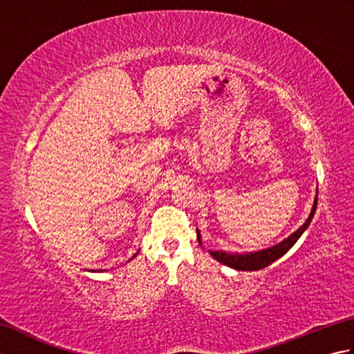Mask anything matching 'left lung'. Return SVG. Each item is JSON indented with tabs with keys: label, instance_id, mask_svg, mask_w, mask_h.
Listing matches in <instances>:
<instances>
[{
	"label": "left lung",
	"instance_id": "obj_1",
	"mask_svg": "<svg viewBox=\"0 0 354 354\" xmlns=\"http://www.w3.org/2000/svg\"><path fill=\"white\" fill-rule=\"evenodd\" d=\"M317 204H318V196H315L312 212H310L309 217H307V221L297 231H293L288 239L281 240L280 243L265 248V250L251 251V252H231V251H222V250L221 251H208V252L213 259L222 263V265L232 268L236 270H260L263 268H266L270 265V263H274L275 260L283 257V255L297 243V240L303 236V232L307 230V227H309L312 219H313L315 212H317ZM196 234H198L199 243L202 245V236H201V231L198 228H196Z\"/></svg>",
	"mask_w": 354,
	"mask_h": 354
}]
</instances>
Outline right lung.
<instances>
[{
    "label": "right lung",
    "instance_id": "right-lung-1",
    "mask_svg": "<svg viewBox=\"0 0 354 354\" xmlns=\"http://www.w3.org/2000/svg\"><path fill=\"white\" fill-rule=\"evenodd\" d=\"M138 252H140V251H138ZM138 252H137V254H133V255H132V257H131L129 260H127V261H131V260H133L135 257H137V255H138ZM103 270H104V269H97V270H93V272H103Z\"/></svg>",
    "mask_w": 354,
    "mask_h": 354
}]
</instances>
